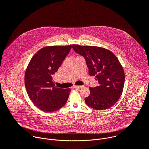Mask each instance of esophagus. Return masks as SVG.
Segmentation results:
<instances>
[{
	"label": "esophagus",
	"mask_w": 149,
	"mask_h": 149,
	"mask_svg": "<svg viewBox=\"0 0 149 149\" xmlns=\"http://www.w3.org/2000/svg\"><path fill=\"white\" fill-rule=\"evenodd\" d=\"M82 87H83V86H74V88H81Z\"/></svg>",
	"instance_id": "34e87169"
}]
</instances>
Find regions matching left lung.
<instances>
[{
	"mask_svg": "<svg viewBox=\"0 0 149 149\" xmlns=\"http://www.w3.org/2000/svg\"><path fill=\"white\" fill-rule=\"evenodd\" d=\"M72 48L86 59L90 76H95L98 86L90 87V94L85 98L87 105L96 110L111 107L120 98L125 75L116 56L110 51L95 46L72 45Z\"/></svg>",
	"mask_w": 149,
	"mask_h": 149,
	"instance_id": "left-lung-1",
	"label": "left lung"
}]
</instances>
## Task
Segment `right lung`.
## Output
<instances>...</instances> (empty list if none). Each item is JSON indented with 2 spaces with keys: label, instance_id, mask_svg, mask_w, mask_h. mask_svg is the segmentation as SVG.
<instances>
[{
  "label": "right lung",
  "instance_id": "1",
  "mask_svg": "<svg viewBox=\"0 0 149 149\" xmlns=\"http://www.w3.org/2000/svg\"><path fill=\"white\" fill-rule=\"evenodd\" d=\"M71 47V45L45 47L33 55L27 67L25 74L27 93L35 106L42 111H57L68 100L71 89L55 86L52 76Z\"/></svg>",
  "mask_w": 149,
  "mask_h": 149
}]
</instances>
